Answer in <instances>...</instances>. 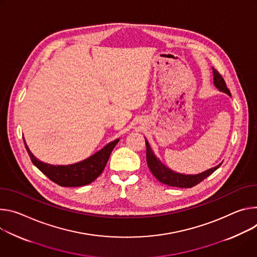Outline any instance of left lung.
Segmentation results:
<instances>
[{
  "label": "left lung",
  "mask_w": 257,
  "mask_h": 257,
  "mask_svg": "<svg viewBox=\"0 0 257 257\" xmlns=\"http://www.w3.org/2000/svg\"><path fill=\"white\" fill-rule=\"evenodd\" d=\"M212 72H213V83L215 87L220 91L223 92L225 94H227L229 96H231L230 90L226 88V84L224 79L222 78V76L218 73L217 70H215L214 68H212ZM146 142V159H147V164L151 170L152 175L162 184H165L167 186L170 187H179V188H192L196 185H198L199 183H201L204 179H206L207 177H209L211 174H213L215 170L221 165V163H219L217 166L209 168L205 172L198 174V175H183V174H179L174 172L170 168H168L167 166H165L153 153L148 141L145 140Z\"/></svg>",
  "instance_id": "1"
}]
</instances>
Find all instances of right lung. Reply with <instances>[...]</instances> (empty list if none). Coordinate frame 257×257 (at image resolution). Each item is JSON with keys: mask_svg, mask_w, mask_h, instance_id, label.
<instances>
[{"mask_svg": "<svg viewBox=\"0 0 257 257\" xmlns=\"http://www.w3.org/2000/svg\"><path fill=\"white\" fill-rule=\"evenodd\" d=\"M118 141L119 139L114 140L91 157L69 165H52L42 162L31 152L25 141L24 145L32 162L52 182L61 187H80L91 184L102 174L109 156Z\"/></svg>", "mask_w": 257, "mask_h": 257, "instance_id": "right-lung-1", "label": "right lung"}]
</instances>
